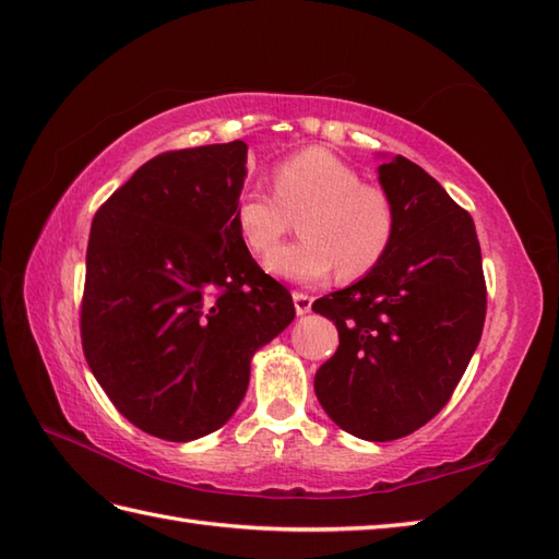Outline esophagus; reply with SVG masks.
Returning a JSON list of instances; mask_svg holds the SVG:
<instances>
[{
    "mask_svg": "<svg viewBox=\"0 0 559 559\" xmlns=\"http://www.w3.org/2000/svg\"><path fill=\"white\" fill-rule=\"evenodd\" d=\"M313 306V299L304 292H294V308H296V316H306L308 311H311Z\"/></svg>",
    "mask_w": 559,
    "mask_h": 559,
    "instance_id": "34e87169",
    "label": "esophagus"
}]
</instances>
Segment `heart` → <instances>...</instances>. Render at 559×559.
I'll return each instance as SVG.
<instances>
[{"label": "heart", "instance_id": "1", "mask_svg": "<svg viewBox=\"0 0 559 559\" xmlns=\"http://www.w3.org/2000/svg\"><path fill=\"white\" fill-rule=\"evenodd\" d=\"M272 186L275 195L243 189L231 215L246 251L263 258L288 228V215L307 210L300 223L305 239L269 252L270 275L318 284L340 267L342 277L354 280L390 251L396 229L390 195L364 183L358 169L325 147H306L284 159L272 171Z\"/></svg>", "mask_w": 559, "mask_h": 559}]
</instances>
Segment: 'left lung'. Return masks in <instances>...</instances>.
<instances>
[{
  "label": "left lung",
  "instance_id": "left-lung-1",
  "mask_svg": "<svg viewBox=\"0 0 559 559\" xmlns=\"http://www.w3.org/2000/svg\"><path fill=\"white\" fill-rule=\"evenodd\" d=\"M396 229L366 277L313 304L340 332L316 373L325 414L352 436L388 442L450 402L480 342L486 280L474 219L412 159L378 167Z\"/></svg>",
  "mask_w": 559,
  "mask_h": 559
}]
</instances>
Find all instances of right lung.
<instances>
[{"label": "right lung", "mask_w": 559, "mask_h": 559, "mask_svg": "<svg viewBox=\"0 0 559 559\" xmlns=\"http://www.w3.org/2000/svg\"><path fill=\"white\" fill-rule=\"evenodd\" d=\"M246 153L231 141L157 155L93 217L85 361L123 418L169 442L225 426L253 354L296 316L234 229Z\"/></svg>", "instance_id": "1"}]
</instances>
